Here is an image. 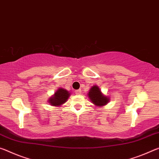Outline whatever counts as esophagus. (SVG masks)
Listing matches in <instances>:
<instances>
[{
	"instance_id": "1",
	"label": "esophagus",
	"mask_w": 159,
	"mask_h": 159,
	"mask_svg": "<svg viewBox=\"0 0 159 159\" xmlns=\"http://www.w3.org/2000/svg\"><path fill=\"white\" fill-rule=\"evenodd\" d=\"M81 92H82L81 89H77V90H75V93H76V94H80V93H81Z\"/></svg>"
}]
</instances>
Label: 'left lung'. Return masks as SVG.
Listing matches in <instances>:
<instances>
[{
	"mask_svg": "<svg viewBox=\"0 0 159 159\" xmlns=\"http://www.w3.org/2000/svg\"><path fill=\"white\" fill-rule=\"evenodd\" d=\"M88 97L93 103L96 106H102L108 102L109 98L104 96L97 86H93L91 88L90 92L88 93Z\"/></svg>",
	"mask_w": 159,
	"mask_h": 159,
	"instance_id": "left-lung-1",
	"label": "left lung"
}]
</instances>
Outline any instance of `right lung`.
Here are the masks:
<instances>
[{
	"instance_id": "1",
	"label": "right lung",
	"mask_w": 159,
	"mask_h": 159,
	"mask_svg": "<svg viewBox=\"0 0 159 159\" xmlns=\"http://www.w3.org/2000/svg\"><path fill=\"white\" fill-rule=\"evenodd\" d=\"M69 97L70 93L67 90L61 88L55 93L53 97L49 99V103L52 106H58L66 102Z\"/></svg>"
}]
</instances>
